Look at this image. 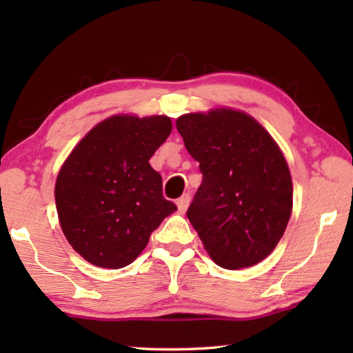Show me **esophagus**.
Segmentation results:
<instances>
[{
  "mask_svg": "<svg viewBox=\"0 0 353 353\" xmlns=\"http://www.w3.org/2000/svg\"><path fill=\"white\" fill-rule=\"evenodd\" d=\"M190 201H191V196L188 194V193H185V194H182L181 198L177 199V208H179V212L181 213H183V212H187V208H188V205H190Z\"/></svg>",
  "mask_w": 353,
  "mask_h": 353,
  "instance_id": "esophagus-1",
  "label": "esophagus"
}]
</instances>
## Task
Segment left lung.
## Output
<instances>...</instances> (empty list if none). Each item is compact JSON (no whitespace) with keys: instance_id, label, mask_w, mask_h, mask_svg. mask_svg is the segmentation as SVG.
<instances>
[{"instance_id":"1","label":"left lung","mask_w":353,"mask_h":353,"mask_svg":"<svg viewBox=\"0 0 353 353\" xmlns=\"http://www.w3.org/2000/svg\"><path fill=\"white\" fill-rule=\"evenodd\" d=\"M176 126L202 172L187 216L208 255L225 270L265 260L292 210L291 174L277 143L252 117L232 109L187 113Z\"/></svg>"}]
</instances>
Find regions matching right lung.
<instances>
[{
  "label": "right lung",
  "instance_id": "obj_1",
  "mask_svg": "<svg viewBox=\"0 0 353 353\" xmlns=\"http://www.w3.org/2000/svg\"><path fill=\"white\" fill-rule=\"evenodd\" d=\"M171 129L163 115L110 117L65 160L54 190L59 221L71 248L88 263L109 270L130 265L177 210L149 165Z\"/></svg>",
  "mask_w": 353,
  "mask_h": 353
}]
</instances>
